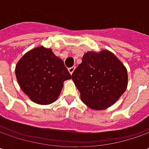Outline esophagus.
Returning a JSON list of instances; mask_svg holds the SVG:
<instances>
[{"instance_id":"obj_1","label":"esophagus","mask_w":149,"mask_h":149,"mask_svg":"<svg viewBox=\"0 0 149 149\" xmlns=\"http://www.w3.org/2000/svg\"><path fill=\"white\" fill-rule=\"evenodd\" d=\"M74 70H75V66H72V67H70V68H69L68 69V70H69V72L70 73V74H73V72L74 71Z\"/></svg>"}]
</instances>
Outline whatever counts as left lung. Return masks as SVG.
<instances>
[{
  "label": "left lung",
  "instance_id": "obj_1",
  "mask_svg": "<svg viewBox=\"0 0 149 149\" xmlns=\"http://www.w3.org/2000/svg\"><path fill=\"white\" fill-rule=\"evenodd\" d=\"M81 100L94 109H104L117 101L126 90L128 74L111 52H87L72 74Z\"/></svg>",
  "mask_w": 149,
  "mask_h": 149
}]
</instances>
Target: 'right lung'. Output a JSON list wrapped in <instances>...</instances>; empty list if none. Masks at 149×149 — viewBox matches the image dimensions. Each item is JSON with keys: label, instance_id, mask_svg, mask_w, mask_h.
Here are the masks:
<instances>
[{"label": "right lung", "instance_id": "add662e5", "mask_svg": "<svg viewBox=\"0 0 149 149\" xmlns=\"http://www.w3.org/2000/svg\"><path fill=\"white\" fill-rule=\"evenodd\" d=\"M15 75L23 92L40 104L55 101L64 81L71 79L63 60L43 46L29 51L19 60Z\"/></svg>", "mask_w": 149, "mask_h": 149}]
</instances>
